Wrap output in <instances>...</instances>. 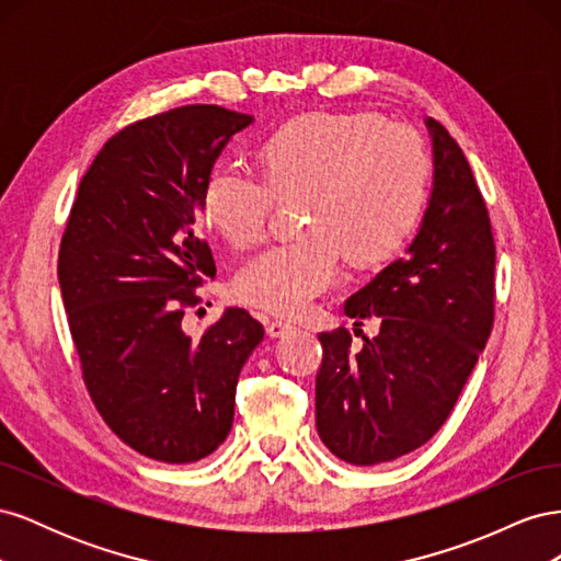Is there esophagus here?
Segmentation results:
<instances>
[{
    "label": "esophagus",
    "mask_w": 561,
    "mask_h": 561,
    "mask_svg": "<svg viewBox=\"0 0 561 561\" xmlns=\"http://www.w3.org/2000/svg\"><path fill=\"white\" fill-rule=\"evenodd\" d=\"M295 330V325L293 322H287V320H268V325H266V334L268 336H274V339H278V336H285L287 332H293Z\"/></svg>",
    "instance_id": "34e87169"
}]
</instances>
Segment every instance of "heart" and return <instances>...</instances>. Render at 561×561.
Returning <instances> with one entry per match:
<instances>
[{
    "instance_id": "obj_1",
    "label": "heart",
    "mask_w": 561,
    "mask_h": 561,
    "mask_svg": "<svg viewBox=\"0 0 561 561\" xmlns=\"http://www.w3.org/2000/svg\"><path fill=\"white\" fill-rule=\"evenodd\" d=\"M264 178L219 165L203 192L206 222L236 248L257 245L278 198L301 201L304 239L248 262L236 290L268 313L299 316L351 266L386 262L412 233L428 184L416 130L367 112H313L278 126L260 149Z\"/></svg>"
}]
</instances>
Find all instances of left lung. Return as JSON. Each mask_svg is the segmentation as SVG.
<instances>
[{"label":"left lung","mask_w":561,"mask_h":561,"mask_svg":"<svg viewBox=\"0 0 561 561\" xmlns=\"http://www.w3.org/2000/svg\"><path fill=\"white\" fill-rule=\"evenodd\" d=\"M435 180L407 254L348 297L377 336L353 348L346 328L320 332L316 428L353 466H377L419 449L439 431L486 346L496 307V245L489 210L461 147L428 118Z\"/></svg>","instance_id":"obj_1"}]
</instances>
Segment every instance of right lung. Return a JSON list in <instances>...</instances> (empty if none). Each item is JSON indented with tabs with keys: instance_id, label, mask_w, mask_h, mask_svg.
Instances as JSON below:
<instances>
[{
	"instance_id": "obj_1",
	"label": "right lung",
	"mask_w": 561,
	"mask_h": 561,
	"mask_svg": "<svg viewBox=\"0 0 561 561\" xmlns=\"http://www.w3.org/2000/svg\"><path fill=\"white\" fill-rule=\"evenodd\" d=\"M250 122L184 105L128 124L81 178L62 231L58 280L83 383L118 439L154 461L194 463L225 443L239 375L264 339L245 309L184 330L217 271L198 236L203 192Z\"/></svg>"
}]
</instances>
